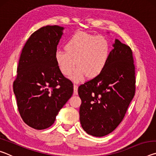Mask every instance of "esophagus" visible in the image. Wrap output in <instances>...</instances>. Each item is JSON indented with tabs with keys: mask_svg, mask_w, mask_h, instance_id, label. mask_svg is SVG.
<instances>
[{
	"mask_svg": "<svg viewBox=\"0 0 156 156\" xmlns=\"http://www.w3.org/2000/svg\"><path fill=\"white\" fill-rule=\"evenodd\" d=\"M78 85L77 84H74L73 85V91H74V94L77 95L78 94Z\"/></svg>",
	"mask_w": 156,
	"mask_h": 156,
	"instance_id": "obj_1",
	"label": "esophagus"
}]
</instances>
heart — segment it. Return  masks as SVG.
I'll return each mask as SVG.
<instances>
[{"label": "heart", "instance_id": "obj_1", "mask_svg": "<svg viewBox=\"0 0 156 156\" xmlns=\"http://www.w3.org/2000/svg\"><path fill=\"white\" fill-rule=\"evenodd\" d=\"M65 51L58 50L55 60L60 72L65 76L72 74L75 82L97 77L105 69L109 58L110 48L104 37L80 31L69 39Z\"/></svg>", "mask_w": 156, "mask_h": 156}]
</instances>
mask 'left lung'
<instances>
[{"mask_svg": "<svg viewBox=\"0 0 156 156\" xmlns=\"http://www.w3.org/2000/svg\"><path fill=\"white\" fill-rule=\"evenodd\" d=\"M105 69L78 87L82 103L80 121L89 135L102 137L122 122L135 95L136 76L133 52L115 39Z\"/></svg>", "mask_w": 156, "mask_h": 156, "instance_id": "1", "label": "left lung"}]
</instances>
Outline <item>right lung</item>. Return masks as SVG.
Segmentation results:
<instances>
[{
  "instance_id": "right-lung-1",
  "label": "right lung",
  "mask_w": 156,
  "mask_h": 156,
  "mask_svg": "<svg viewBox=\"0 0 156 156\" xmlns=\"http://www.w3.org/2000/svg\"><path fill=\"white\" fill-rule=\"evenodd\" d=\"M63 30L47 25L31 34L21 52L13 84L21 118L38 130L54 123L73 94L72 81L62 75L55 60Z\"/></svg>"
}]
</instances>
